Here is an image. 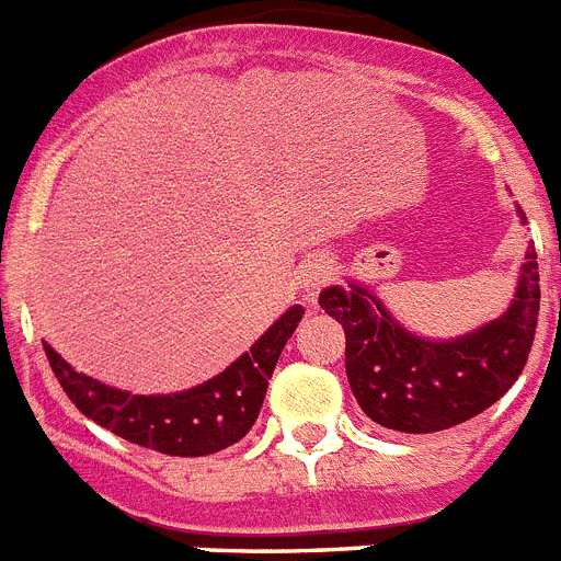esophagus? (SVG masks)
<instances>
[{
    "instance_id": "esophagus-1",
    "label": "esophagus",
    "mask_w": 561,
    "mask_h": 561,
    "mask_svg": "<svg viewBox=\"0 0 561 561\" xmlns=\"http://www.w3.org/2000/svg\"><path fill=\"white\" fill-rule=\"evenodd\" d=\"M331 277V261L329 257H311L309 264L297 270V284L306 291V300H314V291Z\"/></svg>"
}]
</instances>
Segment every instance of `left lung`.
I'll return each instance as SVG.
<instances>
[{
  "mask_svg": "<svg viewBox=\"0 0 561 561\" xmlns=\"http://www.w3.org/2000/svg\"><path fill=\"white\" fill-rule=\"evenodd\" d=\"M517 216L525 225L519 207ZM320 306L345 331V374L362 413L396 433H440L492 408L523 374L539 314L537 252H525L508 309L453 340L404 329L356 280L325 286Z\"/></svg>",
  "mask_w": 561,
  "mask_h": 561,
  "instance_id": "1",
  "label": "left lung"
}]
</instances>
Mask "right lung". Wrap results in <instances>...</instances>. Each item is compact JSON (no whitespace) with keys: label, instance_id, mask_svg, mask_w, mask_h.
I'll return each instance as SVG.
<instances>
[{"label":"right lung","instance_id":"add662e5","mask_svg":"<svg viewBox=\"0 0 561 561\" xmlns=\"http://www.w3.org/2000/svg\"><path fill=\"white\" fill-rule=\"evenodd\" d=\"M300 317L304 306H289L247 354L230 362L219 376L180 393L137 396L108 388L92 376L78 374L49 342H44V354L64 393L87 419L137 447L176 458H199L221 453L250 433L277 356L295 334Z\"/></svg>","mask_w":561,"mask_h":561}]
</instances>
